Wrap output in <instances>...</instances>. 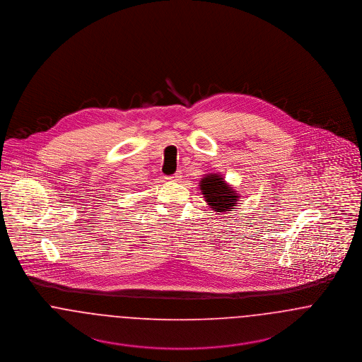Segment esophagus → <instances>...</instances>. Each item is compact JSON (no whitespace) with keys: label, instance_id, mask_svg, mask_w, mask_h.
Listing matches in <instances>:
<instances>
[{"label":"esophagus","instance_id":"1","mask_svg":"<svg viewBox=\"0 0 362 362\" xmlns=\"http://www.w3.org/2000/svg\"><path fill=\"white\" fill-rule=\"evenodd\" d=\"M182 176H180V173H175V175H171V176H168L167 179H170V180H179Z\"/></svg>","mask_w":362,"mask_h":362}]
</instances>
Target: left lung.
<instances>
[{
	"label": "left lung",
	"mask_w": 362,
	"mask_h": 362,
	"mask_svg": "<svg viewBox=\"0 0 362 362\" xmlns=\"http://www.w3.org/2000/svg\"><path fill=\"white\" fill-rule=\"evenodd\" d=\"M201 189L211 209L220 213L229 211V209L235 206L239 198L236 191L230 189L223 180V177L217 175L204 177L201 182Z\"/></svg>",
	"instance_id": "obj_1"
}]
</instances>
